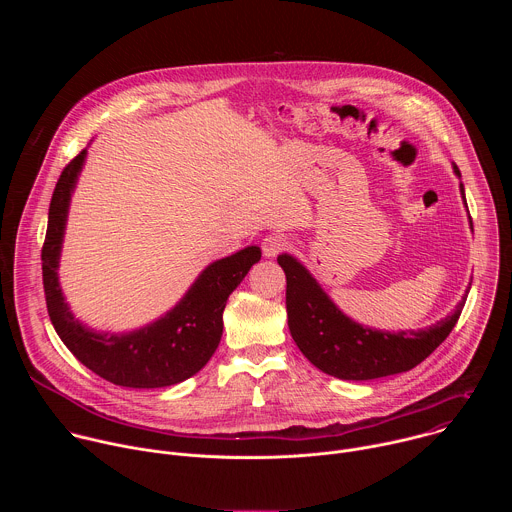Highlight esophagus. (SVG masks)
I'll list each match as a JSON object with an SVG mask.
<instances>
[{"mask_svg": "<svg viewBox=\"0 0 512 512\" xmlns=\"http://www.w3.org/2000/svg\"><path fill=\"white\" fill-rule=\"evenodd\" d=\"M287 247H289V241L283 235H267L261 243V249H263L265 257H277Z\"/></svg>", "mask_w": 512, "mask_h": 512, "instance_id": "esophagus-1", "label": "esophagus"}]
</instances>
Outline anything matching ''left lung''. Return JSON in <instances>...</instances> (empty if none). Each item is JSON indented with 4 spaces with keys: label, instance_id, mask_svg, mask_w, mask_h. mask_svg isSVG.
<instances>
[{
    "label": "left lung",
    "instance_id": "8db88e82",
    "mask_svg": "<svg viewBox=\"0 0 512 512\" xmlns=\"http://www.w3.org/2000/svg\"><path fill=\"white\" fill-rule=\"evenodd\" d=\"M452 168L462 178L458 166L452 164ZM460 194L466 204L462 182ZM277 263L287 281L285 308L291 338L314 367L344 381H371L417 367L450 336L470 291L468 287L456 310L440 322L419 330L387 332L348 318L296 257L281 253Z\"/></svg>",
    "mask_w": 512,
    "mask_h": 512
}]
</instances>
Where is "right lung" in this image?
Segmentation results:
<instances>
[{
  "label": "right lung",
  "instance_id": "1",
  "mask_svg": "<svg viewBox=\"0 0 512 512\" xmlns=\"http://www.w3.org/2000/svg\"><path fill=\"white\" fill-rule=\"evenodd\" d=\"M87 160V148L60 174L48 210L42 247V279L50 322L87 369L105 381L131 389L178 385L196 375L223 336V312L233 289L261 259L257 245L212 261L182 300L158 320L131 332H99L72 314L58 281V265L72 192Z\"/></svg>",
  "mask_w": 512,
  "mask_h": 512
}]
</instances>
